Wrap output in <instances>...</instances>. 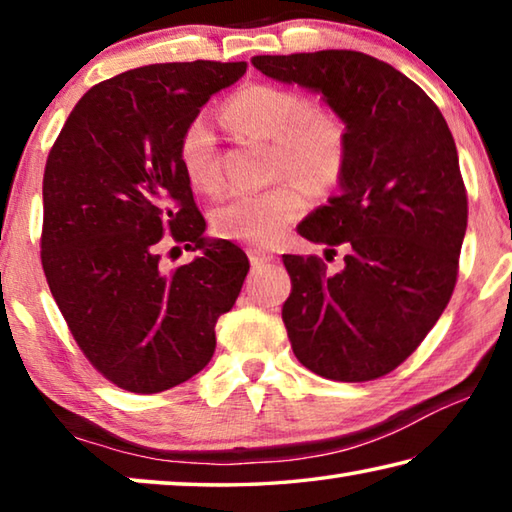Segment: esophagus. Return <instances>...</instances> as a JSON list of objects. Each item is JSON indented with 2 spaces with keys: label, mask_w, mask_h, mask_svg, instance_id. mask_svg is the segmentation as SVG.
I'll list each match as a JSON object with an SVG mask.
<instances>
[{
  "label": "esophagus",
  "mask_w": 512,
  "mask_h": 512,
  "mask_svg": "<svg viewBox=\"0 0 512 512\" xmlns=\"http://www.w3.org/2000/svg\"><path fill=\"white\" fill-rule=\"evenodd\" d=\"M248 257H250V264H253L255 268L264 266V264H271L275 259V255L268 253V250H264V248H250Z\"/></svg>",
  "instance_id": "1"
}]
</instances>
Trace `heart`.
Wrapping results in <instances>:
<instances>
[{"label": "heart", "instance_id": "heart-1", "mask_svg": "<svg viewBox=\"0 0 512 512\" xmlns=\"http://www.w3.org/2000/svg\"><path fill=\"white\" fill-rule=\"evenodd\" d=\"M223 117L241 133L273 140V169L289 173L311 189H327L341 178L348 160L343 119L323 103H307L298 90L250 83L232 94ZM178 162L201 192L221 187L219 142L205 117H192L178 137ZM307 210L302 187L280 183L262 192L232 194L212 214L221 239L268 246Z\"/></svg>", "mask_w": 512, "mask_h": 512}]
</instances>
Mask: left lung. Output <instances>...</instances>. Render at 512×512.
<instances>
[{
  "label": "left lung",
  "instance_id": "left-lung-1",
  "mask_svg": "<svg viewBox=\"0 0 512 512\" xmlns=\"http://www.w3.org/2000/svg\"><path fill=\"white\" fill-rule=\"evenodd\" d=\"M275 81L323 92L345 121L339 194L298 225L314 244L345 246L343 271L316 255H282V307L293 354L334 381L384 377L418 350L458 275L467 192L452 131L427 92L361 51L255 56Z\"/></svg>",
  "mask_w": 512,
  "mask_h": 512
}]
</instances>
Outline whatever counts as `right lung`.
I'll use <instances>...</instances> for the list:
<instances>
[{"label": "right lung", "instance_id": "add662e5", "mask_svg": "<svg viewBox=\"0 0 512 512\" xmlns=\"http://www.w3.org/2000/svg\"><path fill=\"white\" fill-rule=\"evenodd\" d=\"M246 63L128 69L83 94L51 146L42 178L40 257L85 357L128 393H162L210 363L216 320L248 273L244 250L205 239L180 169L178 137ZM201 249L164 272L161 248Z\"/></svg>", "mask_w": 512, "mask_h": 512}]
</instances>
